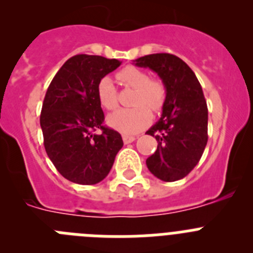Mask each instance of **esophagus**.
<instances>
[{
    "label": "esophagus",
    "instance_id": "esophagus-1",
    "mask_svg": "<svg viewBox=\"0 0 253 253\" xmlns=\"http://www.w3.org/2000/svg\"><path fill=\"white\" fill-rule=\"evenodd\" d=\"M135 139H137L135 135H129V134H124V135H123V140H124L125 144H129V143L134 142Z\"/></svg>",
    "mask_w": 253,
    "mask_h": 253
}]
</instances>
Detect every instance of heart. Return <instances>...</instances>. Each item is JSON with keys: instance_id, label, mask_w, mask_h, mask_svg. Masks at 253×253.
<instances>
[{"instance_id": "heart-1", "label": "heart", "mask_w": 253, "mask_h": 253, "mask_svg": "<svg viewBox=\"0 0 253 253\" xmlns=\"http://www.w3.org/2000/svg\"><path fill=\"white\" fill-rule=\"evenodd\" d=\"M118 80L125 87L135 90L131 109H123L107 118V124L115 130L124 134H134L143 130L151 123L153 111L162 109L166 100V87L160 80H152L149 75L137 68L128 66L116 75ZM97 99L106 110H115L118 107V91L111 78L104 77L97 84Z\"/></svg>"}]
</instances>
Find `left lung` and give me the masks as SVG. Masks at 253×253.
<instances>
[{"instance_id":"1","label":"left lung","mask_w":253,"mask_h":253,"mask_svg":"<svg viewBox=\"0 0 253 253\" xmlns=\"http://www.w3.org/2000/svg\"><path fill=\"white\" fill-rule=\"evenodd\" d=\"M134 63L157 73L166 87L162 116L147 130L158 142L147 167L162 181L181 180L198 165L208 142V106L200 82L184 60L169 53L144 55Z\"/></svg>"}]
</instances>
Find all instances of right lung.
I'll use <instances>...</instances> for the list:
<instances>
[{
  "label": "right lung",
  "mask_w": 253,
  "mask_h": 253,
  "mask_svg": "<svg viewBox=\"0 0 253 253\" xmlns=\"http://www.w3.org/2000/svg\"><path fill=\"white\" fill-rule=\"evenodd\" d=\"M122 64L101 55L69 58L51 80L44 97L40 126L46 154L67 180L95 185L104 180L123 147L122 135L106 128L97 84ZM97 128L102 133L94 131Z\"/></svg>",
  "instance_id": "add662e5"
}]
</instances>
